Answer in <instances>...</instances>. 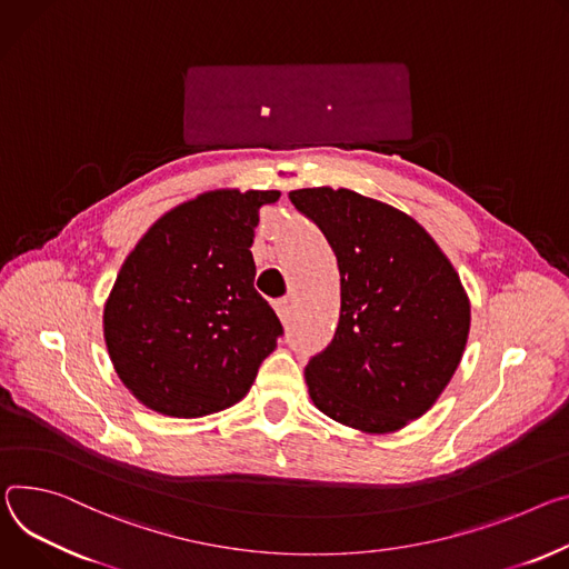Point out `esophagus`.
Masks as SVG:
<instances>
[{
    "label": "esophagus",
    "mask_w": 569,
    "mask_h": 569,
    "mask_svg": "<svg viewBox=\"0 0 569 569\" xmlns=\"http://www.w3.org/2000/svg\"><path fill=\"white\" fill-rule=\"evenodd\" d=\"M277 313L283 322H288L290 316H292V299H279L277 301Z\"/></svg>",
    "instance_id": "obj_1"
}]
</instances>
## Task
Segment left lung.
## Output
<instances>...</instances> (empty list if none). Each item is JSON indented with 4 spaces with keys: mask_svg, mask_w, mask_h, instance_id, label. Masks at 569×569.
<instances>
[{
    "mask_svg": "<svg viewBox=\"0 0 569 569\" xmlns=\"http://www.w3.org/2000/svg\"><path fill=\"white\" fill-rule=\"evenodd\" d=\"M288 197L322 229L340 272L338 329L308 360V395L345 427L399 431L451 381L470 336V297L438 242L395 206L329 186Z\"/></svg>",
    "mask_w": 569,
    "mask_h": 569,
    "instance_id": "1",
    "label": "left lung"
}]
</instances>
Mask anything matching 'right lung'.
<instances>
[{
    "mask_svg": "<svg viewBox=\"0 0 569 569\" xmlns=\"http://www.w3.org/2000/svg\"><path fill=\"white\" fill-rule=\"evenodd\" d=\"M279 190L218 188L153 222L104 303V342L124 388L168 418L238 403L283 333L256 292L258 209Z\"/></svg>",
    "mask_w": 569,
    "mask_h": 569,
    "instance_id": "right-lung-1",
    "label": "right lung"
}]
</instances>
